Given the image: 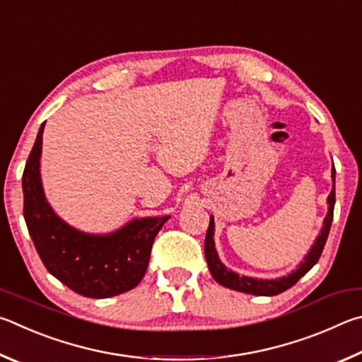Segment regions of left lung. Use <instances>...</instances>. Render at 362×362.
<instances>
[{"instance_id": "obj_1", "label": "left lung", "mask_w": 362, "mask_h": 362, "mask_svg": "<svg viewBox=\"0 0 362 362\" xmlns=\"http://www.w3.org/2000/svg\"><path fill=\"white\" fill-rule=\"evenodd\" d=\"M332 181H334V187L327 197L329 213L325 219V227H322L321 233L318 235V238H316V243L313 245V248L310 250L307 257L303 259L300 267L296 272H293L291 275L280 278V280H256V278L240 276L237 274H233V272L227 270L224 265L221 264L219 257L216 255V250H214V242H213L214 221H213V218H210V226H208L206 237H205V257L208 262V269H210L214 280H216L219 284H223V286H226V288L242 291V293H248V294H255V296H276V294H281L283 291L289 289L291 286H294V284L299 281L300 278L305 275L316 262L320 261L321 252H322V250H325L326 240L329 235V230H331V224H332V218H334L335 168H332Z\"/></svg>"}]
</instances>
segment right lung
<instances>
[{
	"label": "right lung",
	"mask_w": 362,
	"mask_h": 362,
	"mask_svg": "<svg viewBox=\"0 0 362 362\" xmlns=\"http://www.w3.org/2000/svg\"><path fill=\"white\" fill-rule=\"evenodd\" d=\"M44 124L25 163L23 218L41 261L74 293L106 299L130 291L148 269L154 238L170 216L135 219L111 235L74 230L52 211L44 197L40 157Z\"/></svg>",
	"instance_id": "add662e5"
}]
</instances>
